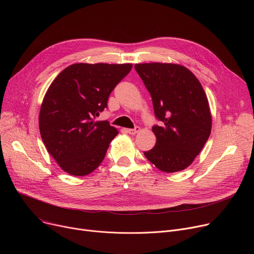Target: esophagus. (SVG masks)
I'll use <instances>...</instances> for the list:
<instances>
[{"mask_svg": "<svg viewBox=\"0 0 254 254\" xmlns=\"http://www.w3.org/2000/svg\"><path fill=\"white\" fill-rule=\"evenodd\" d=\"M141 130V128L139 127H134V128H128L127 131L128 132L129 135H136V134H138V132Z\"/></svg>", "mask_w": 254, "mask_h": 254, "instance_id": "esophagus-1", "label": "esophagus"}]
</instances>
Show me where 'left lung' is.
I'll list each match as a JSON object with an SVG mask.
<instances>
[{"label": "left lung", "instance_id": "8db88e82", "mask_svg": "<svg viewBox=\"0 0 254 254\" xmlns=\"http://www.w3.org/2000/svg\"><path fill=\"white\" fill-rule=\"evenodd\" d=\"M135 69L161 122L152 127L154 147L144 155L163 172L182 171L201 152L211 132L212 118L203 86L180 64H137Z\"/></svg>", "mask_w": 254, "mask_h": 254}]
</instances>
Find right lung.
<instances>
[{
	"label": "right lung",
	"instance_id": "obj_1",
	"mask_svg": "<svg viewBox=\"0 0 254 254\" xmlns=\"http://www.w3.org/2000/svg\"><path fill=\"white\" fill-rule=\"evenodd\" d=\"M131 68V64H74L50 84L40 109V134L47 151L70 175H88L103 162L118 131L95 118Z\"/></svg>",
	"mask_w": 254,
	"mask_h": 254
}]
</instances>
